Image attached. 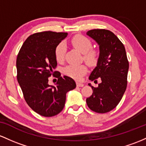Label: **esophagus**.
<instances>
[{"instance_id":"esophagus-1","label":"esophagus","mask_w":146,"mask_h":146,"mask_svg":"<svg viewBox=\"0 0 146 146\" xmlns=\"http://www.w3.org/2000/svg\"><path fill=\"white\" fill-rule=\"evenodd\" d=\"M76 86L77 87H83L84 86V84L81 83H78V82H76Z\"/></svg>"}]
</instances>
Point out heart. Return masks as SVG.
<instances>
[{
	"instance_id": "1",
	"label": "heart",
	"mask_w": 146,
	"mask_h": 146,
	"mask_svg": "<svg viewBox=\"0 0 146 146\" xmlns=\"http://www.w3.org/2000/svg\"><path fill=\"white\" fill-rule=\"evenodd\" d=\"M74 47L84 54V60L90 65H94L97 63L98 54L95 50H92V44L88 38L82 35H76L71 40ZM67 50L66 43L64 41L59 42L55 47L54 54L57 61L63 60ZM88 71V68L85 65H70L65 67L63 70L65 74L76 79H81L82 76Z\"/></svg>"
}]
</instances>
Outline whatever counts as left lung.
I'll list each match as a JSON object with an SVG mask.
<instances>
[{"instance_id": "obj_1", "label": "left lung", "mask_w": 146, "mask_h": 146, "mask_svg": "<svg viewBox=\"0 0 146 146\" xmlns=\"http://www.w3.org/2000/svg\"><path fill=\"white\" fill-rule=\"evenodd\" d=\"M86 34L99 46L97 64L89 79L101 81L97 88L88 84L93 93L87 98V105L95 112H108L119 104L127 87L129 63L125 49L117 36L109 30L92 29Z\"/></svg>"}]
</instances>
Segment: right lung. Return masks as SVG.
<instances>
[{"instance_id": "add662e5", "label": "right lung", "mask_w": 146, "mask_h": 146, "mask_svg": "<svg viewBox=\"0 0 146 146\" xmlns=\"http://www.w3.org/2000/svg\"><path fill=\"white\" fill-rule=\"evenodd\" d=\"M68 36L65 32H38L29 36L16 58L17 80L25 100L34 112L43 117L56 115L64 108L66 94L76 88L72 78L58 76L54 86L48 78L56 68L55 47Z\"/></svg>"}]
</instances>
